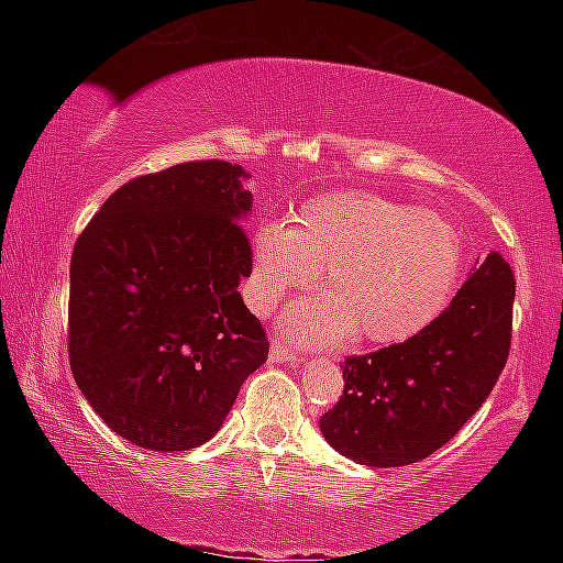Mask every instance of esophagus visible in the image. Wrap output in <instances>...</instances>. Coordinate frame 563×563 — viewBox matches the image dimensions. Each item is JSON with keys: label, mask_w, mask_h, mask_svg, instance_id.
Listing matches in <instances>:
<instances>
[{"label": "esophagus", "mask_w": 563, "mask_h": 563, "mask_svg": "<svg viewBox=\"0 0 563 563\" xmlns=\"http://www.w3.org/2000/svg\"><path fill=\"white\" fill-rule=\"evenodd\" d=\"M271 362H290V365H300V355H295L288 347L283 345L280 340L271 342Z\"/></svg>", "instance_id": "esophagus-1"}]
</instances>
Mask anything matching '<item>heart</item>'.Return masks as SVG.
Segmentation results:
<instances>
[{"label":"heart","mask_w":563,"mask_h":563,"mask_svg":"<svg viewBox=\"0 0 563 563\" xmlns=\"http://www.w3.org/2000/svg\"><path fill=\"white\" fill-rule=\"evenodd\" d=\"M462 263L460 233L440 213L347 190L312 198L290 228H255L245 300L268 312L320 268L325 295L295 300L283 316L285 332L310 345L347 330L357 342L395 345L442 316Z\"/></svg>","instance_id":"b5f03b06"}]
</instances>
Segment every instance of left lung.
Wrapping results in <instances>:
<instances>
[{"mask_svg":"<svg viewBox=\"0 0 563 563\" xmlns=\"http://www.w3.org/2000/svg\"><path fill=\"white\" fill-rule=\"evenodd\" d=\"M514 273L489 253L432 325L342 365L345 389L320 432L347 460L405 466L462 430L497 385L511 345Z\"/></svg>","mask_w":563,"mask_h":563,"instance_id":"8db88e82","label":"left lung"}]
</instances>
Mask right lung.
<instances>
[{
	"label": "right lung",
	"mask_w": 563,
	"mask_h": 563,
	"mask_svg": "<svg viewBox=\"0 0 563 563\" xmlns=\"http://www.w3.org/2000/svg\"><path fill=\"white\" fill-rule=\"evenodd\" d=\"M247 178L228 161L139 176L107 198L71 253L69 365L113 432L186 452L221 430L268 357L238 292L251 273Z\"/></svg>",
	"instance_id": "add662e5"
}]
</instances>
